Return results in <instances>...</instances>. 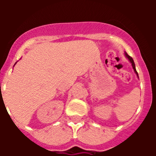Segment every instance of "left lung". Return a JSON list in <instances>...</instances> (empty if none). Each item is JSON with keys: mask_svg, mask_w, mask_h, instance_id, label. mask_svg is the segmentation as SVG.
I'll return each instance as SVG.
<instances>
[{"mask_svg": "<svg viewBox=\"0 0 156 156\" xmlns=\"http://www.w3.org/2000/svg\"><path fill=\"white\" fill-rule=\"evenodd\" d=\"M124 55H125V56H126V58H127L128 60H129V62L131 63L132 67H133V71H134V73H136V75H137V78H139V77H138V73H137V70H136V68H135V64H134V62H133V58H132L130 57V56H129V55H128L126 52H124Z\"/></svg>", "mask_w": 156, "mask_h": 156, "instance_id": "obj_1", "label": "left lung"}]
</instances>
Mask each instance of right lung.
Listing matches in <instances>:
<instances>
[{
    "label": "right lung",
    "mask_w": 156,
    "mask_h": 156,
    "mask_svg": "<svg viewBox=\"0 0 156 156\" xmlns=\"http://www.w3.org/2000/svg\"><path fill=\"white\" fill-rule=\"evenodd\" d=\"M16 63H17V62H16ZM16 64H15V65H16Z\"/></svg>",
    "instance_id": "right-lung-1"
}]
</instances>
